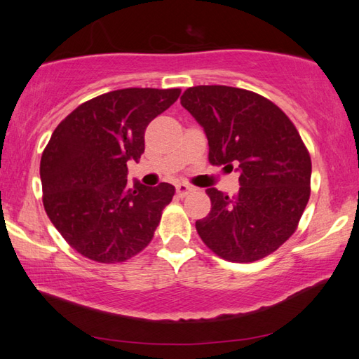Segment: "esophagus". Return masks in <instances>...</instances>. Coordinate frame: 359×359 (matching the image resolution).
I'll use <instances>...</instances> for the list:
<instances>
[{
    "instance_id": "1",
    "label": "esophagus",
    "mask_w": 359,
    "mask_h": 359,
    "mask_svg": "<svg viewBox=\"0 0 359 359\" xmlns=\"http://www.w3.org/2000/svg\"><path fill=\"white\" fill-rule=\"evenodd\" d=\"M175 191H177V194L180 197H185L187 194H189V193L193 191V187H189L187 184H179V185H175Z\"/></svg>"
}]
</instances>
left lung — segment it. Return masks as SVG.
I'll list each match as a JSON object with an SVG mask.
<instances>
[{
	"label": "left lung",
	"instance_id": "8db88e82",
	"mask_svg": "<svg viewBox=\"0 0 359 359\" xmlns=\"http://www.w3.org/2000/svg\"><path fill=\"white\" fill-rule=\"evenodd\" d=\"M208 139L211 165L239 172V191L208 188L211 211L196 230L230 262H255L292 236L310 197L311 160L299 133L269 98L231 86H193L180 97Z\"/></svg>",
	"mask_w": 359,
	"mask_h": 359
}]
</instances>
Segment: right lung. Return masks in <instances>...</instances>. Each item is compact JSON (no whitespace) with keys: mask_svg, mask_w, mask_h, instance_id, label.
Returning <instances> with one entry per match:
<instances>
[{"mask_svg":"<svg viewBox=\"0 0 359 359\" xmlns=\"http://www.w3.org/2000/svg\"><path fill=\"white\" fill-rule=\"evenodd\" d=\"M180 89L126 88L74 109L44 148L43 205L69 245L102 264L125 262L148 245L172 201L174 187H128V162H139L144 129L177 100Z\"/></svg>","mask_w":359,"mask_h":359,"instance_id":"1","label":"right lung"}]
</instances>
